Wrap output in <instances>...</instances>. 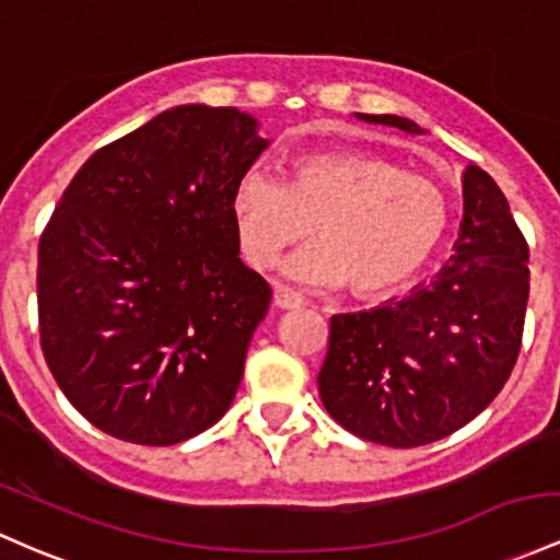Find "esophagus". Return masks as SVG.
I'll return each instance as SVG.
<instances>
[{"instance_id":"obj_1","label":"esophagus","mask_w":560,"mask_h":560,"mask_svg":"<svg viewBox=\"0 0 560 560\" xmlns=\"http://www.w3.org/2000/svg\"><path fill=\"white\" fill-rule=\"evenodd\" d=\"M273 305H276V308H281V311H292V308H303L305 300L300 298V294H292L287 290H276L273 292Z\"/></svg>"}]
</instances>
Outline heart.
Wrapping results in <instances>:
<instances>
[{
  "label": "heart",
  "mask_w": 560,
  "mask_h": 560,
  "mask_svg": "<svg viewBox=\"0 0 560 560\" xmlns=\"http://www.w3.org/2000/svg\"><path fill=\"white\" fill-rule=\"evenodd\" d=\"M231 218L247 260L268 268L313 229L316 244L290 260L292 279L346 284L383 298L433 260L450 231V199L433 180L361 151L305 153L284 180L247 170L233 186Z\"/></svg>",
  "instance_id": "1"
}]
</instances>
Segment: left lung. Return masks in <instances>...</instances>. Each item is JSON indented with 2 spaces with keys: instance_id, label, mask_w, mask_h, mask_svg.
<instances>
[{
  "instance_id": "left-lung-1",
  "label": "left lung",
  "mask_w": 560,
  "mask_h": 560,
  "mask_svg": "<svg viewBox=\"0 0 560 560\" xmlns=\"http://www.w3.org/2000/svg\"><path fill=\"white\" fill-rule=\"evenodd\" d=\"M422 135L411 119L359 114ZM459 238L435 281L372 311L337 313L318 393L335 422L393 450L468 425L508 383L524 337L529 244L500 186L476 164L463 175Z\"/></svg>"
}]
</instances>
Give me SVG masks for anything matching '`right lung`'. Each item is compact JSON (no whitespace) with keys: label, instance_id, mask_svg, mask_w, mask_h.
<instances>
[{"label":"right lung","instance_id":"1","mask_svg":"<svg viewBox=\"0 0 560 560\" xmlns=\"http://www.w3.org/2000/svg\"><path fill=\"white\" fill-rule=\"evenodd\" d=\"M268 140L236 108L177 106L97 149L39 238L45 361L103 433L172 446L231 407L270 287L231 196Z\"/></svg>","mask_w":560,"mask_h":560}]
</instances>
